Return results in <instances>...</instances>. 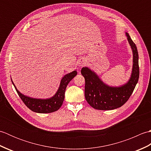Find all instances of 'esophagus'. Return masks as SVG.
Masks as SVG:
<instances>
[{
	"label": "esophagus",
	"mask_w": 151,
	"mask_h": 151,
	"mask_svg": "<svg viewBox=\"0 0 151 151\" xmlns=\"http://www.w3.org/2000/svg\"><path fill=\"white\" fill-rule=\"evenodd\" d=\"M86 62H85V61L84 60H82V62H81V63H80V65H81V67L82 66H84V65H86Z\"/></svg>",
	"instance_id": "1"
}]
</instances>
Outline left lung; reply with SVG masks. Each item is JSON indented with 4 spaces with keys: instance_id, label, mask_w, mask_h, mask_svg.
<instances>
[{
    "instance_id": "left-lung-1",
    "label": "left lung",
    "mask_w": 151,
    "mask_h": 151,
    "mask_svg": "<svg viewBox=\"0 0 151 151\" xmlns=\"http://www.w3.org/2000/svg\"><path fill=\"white\" fill-rule=\"evenodd\" d=\"M125 34L133 55L132 73L127 82L119 86H111L105 84L94 70L88 67H82L81 70L85 78V98L88 104L97 110H111L122 106L129 100L138 82L139 69L137 47L129 34L127 32Z\"/></svg>"
}]
</instances>
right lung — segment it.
<instances>
[{
	"label": "right lung",
	"instance_id": "add662e5",
	"mask_svg": "<svg viewBox=\"0 0 151 151\" xmlns=\"http://www.w3.org/2000/svg\"><path fill=\"white\" fill-rule=\"evenodd\" d=\"M76 75H77V71L73 70L64 75L61 80L60 86L56 93L52 97L48 99L32 98L23 95L16 88L12 78L11 80L19 97L30 110L36 113L48 114L57 111L62 106L64 98H65V92L67 86Z\"/></svg>",
	"mask_w": 151,
	"mask_h": 151
}]
</instances>
